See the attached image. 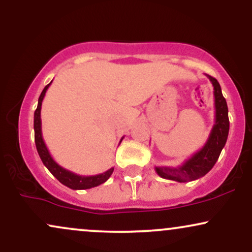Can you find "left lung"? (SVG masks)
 Returning a JSON list of instances; mask_svg holds the SVG:
<instances>
[{
	"mask_svg": "<svg viewBox=\"0 0 252 252\" xmlns=\"http://www.w3.org/2000/svg\"><path fill=\"white\" fill-rule=\"evenodd\" d=\"M213 85L215 94V126L211 130L206 143L200 150L194 153L189 160L179 167H155V172L161 178L178 182H189L200 179L213 168L222 148L226 143L230 122H228L227 104L221 94L220 85L216 78L206 74Z\"/></svg>",
	"mask_w": 252,
	"mask_h": 252,
	"instance_id": "8db88e82",
	"label": "left lung"
}]
</instances>
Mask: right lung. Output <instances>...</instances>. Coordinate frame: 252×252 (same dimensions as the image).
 Instances as JSON below:
<instances>
[{"label": "right lung", "instance_id": "add662e5", "mask_svg": "<svg viewBox=\"0 0 252 252\" xmlns=\"http://www.w3.org/2000/svg\"><path fill=\"white\" fill-rule=\"evenodd\" d=\"M52 83V82H51ZM51 83L48 85L45 86V89L42 90L41 94H40L39 100H37V108L34 112V138H35V146L36 150L39 153L40 158H41L42 163L45 164L46 168H47L50 172L53 174V176L62 182L63 185L67 186L68 189H92V187L99 186L105 182L111 176L112 172H114V168H110L106 170V172L100 173V174L97 175H89L84 176L76 174V173L71 172V170L63 168V167L58 164L54 158H52V155L48 152L47 147H46L45 141L42 138V131H41V105L43 97H45L46 91L50 88ZM123 137L121 138L120 143L122 142Z\"/></svg>", "mask_w": 252, "mask_h": 252}]
</instances>
